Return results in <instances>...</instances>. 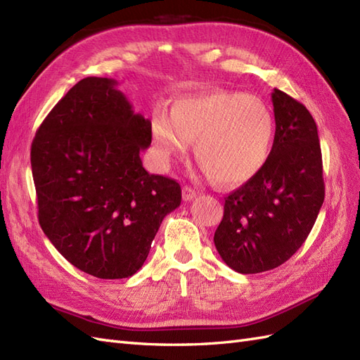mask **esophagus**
Wrapping results in <instances>:
<instances>
[{
	"instance_id": "34e87169",
	"label": "esophagus",
	"mask_w": 360,
	"mask_h": 360,
	"mask_svg": "<svg viewBox=\"0 0 360 360\" xmlns=\"http://www.w3.org/2000/svg\"><path fill=\"white\" fill-rule=\"evenodd\" d=\"M198 196V191L195 188H191L190 186H186L182 188V198L184 200H193Z\"/></svg>"
}]
</instances>
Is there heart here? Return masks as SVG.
Returning <instances> with one entry per match:
<instances>
[{
    "mask_svg": "<svg viewBox=\"0 0 360 360\" xmlns=\"http://www.w3.org/2000/svg\"><path fill=\"white\" fill-rule=\"evenodd\" d=\"M153 138L161 161L169 165L195 143V156L220 186L252 179L269 158L275 120L263 100L237 91H210L179 98L172 115L158 110Z\"/></svg>",
    "mask_w": 360,
    "mask_h": 360,
    "instance_id": "heart-1",
    "label": "heart"
}]
</instances>
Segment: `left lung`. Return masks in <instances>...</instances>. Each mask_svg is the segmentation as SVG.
Here are the masks:
<instances>
[{"label": "left lung", "instance_id": "obj_1", "mask_svg": "<svg viewBox=\"0 0 360 360\" xmlns=\"http://www.w3.org/2000/svg\"><path fill=\"white\" fill-rule=\"evenodd\" d=\"M275 136L269 158L252 179L225 198L214 233L222 260L240 274L278 268L311 231L324 202L318 127L300 101L272 92Z\"/></svg>", "mask_w": 360, "mask_h": 360}]
</instances>
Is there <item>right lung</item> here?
I'll return each mask as SVG.
<instances>
[{
	"label": "right lung",
	"mask_w": 360,
	"mask_h": 360,
	"mask_svg": "<svg viewBox=\"0 0 360 360\" xmlns=\"http://www.w3.org/2000/svg\"><path fill=\"white\" fill-rule=\"evenodd\" d=\"M150 143V120L108 77L77 82L36 131L39 225L77 269L103 280L132 276L162 219L179 207V184L143 167L140 152Z\"/></svg>",
	"instance_id": "add662e5"
}]
</instances>
